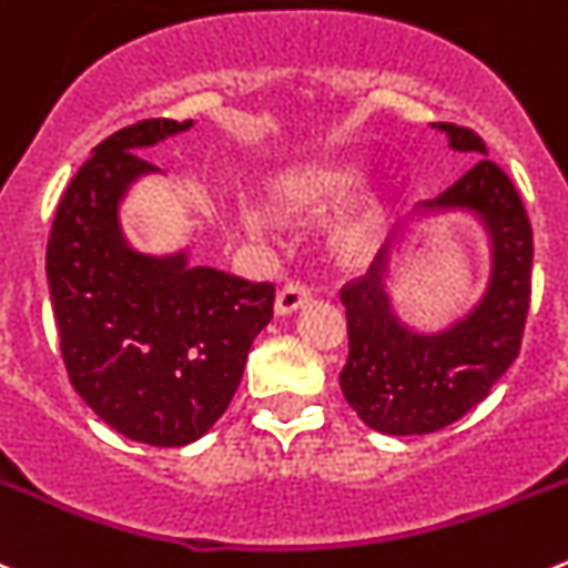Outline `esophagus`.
Wrapping results in <instances>:
<instances>
[{
	"mask_svg": "<svg viewBox=\"0 0 568 568\" xmlns=\"http://www.w3.org/2000/svg\"><path fill=\"white\" fill-rule=\"evenodd\" d=\"M311 296H314V291H311L308 285H303V283H288V285H283V288H280L277 303H274V311H277L280 316L294 314L296 308H303V305L308 303Z\"/></svg>",
	"mask_w": 568,
	"mask_h": 568,
	"instance_id": "obj_1",
	"label": "esophagus"
}]
</instances>
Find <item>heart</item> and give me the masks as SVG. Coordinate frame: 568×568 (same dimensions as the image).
Segmentation results:
<instances>
[{
    "label": "heart",
    "instance_id": "b5f03b06",
    "mask_svg": "<svg viewBox=\"0 0 568 568\" xmlns=\"http://www.w3.org/2000/svg\"><path fill=\"white\" fill-rule=\"evenodd\" d=\"M354 183L356 178L347 170H320L314 172V175H305L303 181L291 183V186L283 192V201L288 203L291 209H296V212H316V209L328 206V203L345 197L347 192L354 189ZM243 223H246V229L252 234H263L265 229H268V221H265L263 214L252 212V209L243 214ZM365 234H367V223L359 221L354 223V226L345 229L342 240H345L347 246H356V243L365 240Z\"/></svg>",
    "mask_w": 568,
    "mask_h": 568
}]
</instances>
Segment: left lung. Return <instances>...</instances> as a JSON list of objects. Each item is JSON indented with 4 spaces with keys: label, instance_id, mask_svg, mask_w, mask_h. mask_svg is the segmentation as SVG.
<instances>
[{
    "label": "left lung",
    "instance_id": "left-lung-1",
    "mask_svg": "<svg viewBox=\"0 0 568 568\" xmlns=\"http://www.w3.org/2000/svg\"><path fill=\"white\" fill-rule=\"evenodd\" d=\"M458 152L487 155L473 130L433 124ZM464 209L484 223L493 272L481 303L436 334H418L393 314L385 291L390 243L359 280L342 285L347 316V365L339 387L371 430L422 436L458 422L489 396L520 351L532 294V226L507 172L481 158L449 189L416 212Z\"/></svg>",
    "mask_w": 568,
    "mask_h": 568
}]
</instances>
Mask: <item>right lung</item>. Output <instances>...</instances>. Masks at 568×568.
Segmentation results:
<instances>
[{
    "instance_id": "add662e5",
    "label": "right lung",
    "mask_w": 568,
    "mask_h": 568,
    "mask_svg": "<svg viewBox=\"0 0 568 568\" xmlns=\"http://www.w3.org/2000/svg\"><path fill=\"white\" fill-rule=\"evenodd\" d=\"M189 126L146 119L104 138L64 189L48 240L70 385L112 430L152 447H183L212 430L274 314L272 283L189 265L186 252L150 257L121 232L130 183L158 172L141 150Z\"/></svg>"
}]
</instances>
